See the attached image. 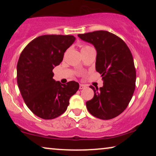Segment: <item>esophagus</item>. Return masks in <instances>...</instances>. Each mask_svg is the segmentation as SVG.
<instances>
[{"mask_svg":"<svg viewBox=\"0 0 156 156\" xmlns=\"http://www.w3.org/2000/svg\"><path fill=\"white\" fill-rule=\"evenodd\" d=\"M85 87H86V85L82 84H80V89H84Z\"/></svg>","mask_w":156,"mask_h":156,"instance_id":"34e87169","label":"esophagus"}]
</instances>
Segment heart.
<instances>
[{
	"mask_svg": "<svg viewBox=\"0 0 156 156\" xmlns=\"http://www.w3.org/2000/svg\"><path fill=\"white\" fill-rule=\"evenodd\" d=\"M91 48H91V47H90V46L84 45V46L82 47V49H81V52H84V51L88 50H89V49H91Z\"/></svg>",
	"mask_w": 156,
	"mask_h": 156,
	"instance_id": "obj_1",
	"label": "heart"
}]
</instances>
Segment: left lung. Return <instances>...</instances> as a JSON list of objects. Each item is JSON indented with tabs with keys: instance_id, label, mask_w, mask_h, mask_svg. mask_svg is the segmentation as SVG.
I'll return each instance as SVG.
<instances>
[{
	"instance_id": "8db88e82",
	"label": "left lung",
	"mask_w": 156,
	"mask_h": 156,
	"mask_svg": "<svg viewBox=\"0 0 156 156\" xmlns=\"http://www.w3.org/2000/svg\"><path fill=\"white\" fill-rule=\"evenodd\" d=\"M97 50L96 70L101 74L103 87H89L93 99L87 101L89 112L98 119L108 120L121 114L129 105L136 87L133 59L124 41L108 31L79 34Z\"/></svg>"
}]
</instances>
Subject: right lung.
<instances>
[{
  "instance_id": "add662e5",
  "label": "right lung",
  "mask_w": 156,
  "mask_h": 156,
  "mask_svg": "<svg viewBox=\"0 0 156 156\" xmlns=\"http://www.w3.org/2000/svg\"><path fill=\"white\" fill-rule=\"evenodd\" d=\"M75 39L73 35L39 36L21 52L17 65L18 88L27 107L40 118L53 119L62 114L79 89L74 81L56 82L52 72Z\"/></svg>"
}]
</instances>
